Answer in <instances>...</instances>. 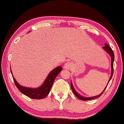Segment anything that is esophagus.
<instances>
[{"label":"esophagus","instance_id":"esophagus-1","mask_svg":"<svg viewBox=\"0 0 124 124\" xmlns=\"http://www.w3.org/2000/svg\"><path fill=\"white\" fill-rule=\"evenodd\" d=\"M73 63L72 62H66V63H65L64 65V68L66 69V70H70V69H71V68L72 67Z\"/></svg>","mask_w":124,"mask_h":124}]
</instances>
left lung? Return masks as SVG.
Masks as SVG:
<instances>
[{"mask_svg": "<svg viewBox=\"0 0 124 124\" xmlns=\"http://www.w3.org/2000/svg\"><path fill=\"white\" fill-rule=\"evenodd\" d=\"M103 47V49H105V50H106V51L108 52V53H109V54H110V56H111V58H112V63H111V65H112V75H111V76H110V79H109V81H110V79H111L112 77L113 74H114V58H115L114 53V52H113L112 49H111V47H110L108 45V44H105V46ZM107 86H108V85H106V88H105V89H104V90L103 91L102 93H101V94H100L98 95V96H95V97H83V96H81L80 94H79L75 90V89H74V87H73L72 83H71V89H72L73 93H74V94H75V96H76V97H77L78 99H81V100H84V101H85V100H92V99H94L98 98V97H99L100 96H101V94H102L103 93V92H105V90H106Z\"/></svg>", "mask_w": 124, "mask_h": 124, "instance_id": "8db88e82", "label": "left lung"}]
</instances>
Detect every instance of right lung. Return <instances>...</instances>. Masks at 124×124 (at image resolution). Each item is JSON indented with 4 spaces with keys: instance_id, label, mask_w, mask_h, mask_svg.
Masks as SVG:
<instances>
[{
    "instance_id": "1",
    "label": "right lung",
    "mask_w": 124,
    "mask_h": 124,
    "mask_svg": "<svg viewBox=\"0 0 124 124\" xmlns=\"http://www.w3.org/2000/svg\"><path fill=\"white\" fill-rule=\"evenodd\" d=\"M62 68L61 66H58V67L54 69L53 71H52L50 72V74L48 75L47 77L43 84L41 87H39L37 88H31L23 87V86L20 85L18 84L16 81L15 80V79L14 78V77H12L15 85L16 86L18 89L22 93L26 95V96H28V97L31 99H41L45 98L49 94L54 79L56 77L57 75L59 74V72H61ZM10 72H11V70H10Z\"/></svg>"
}]
</instances>
